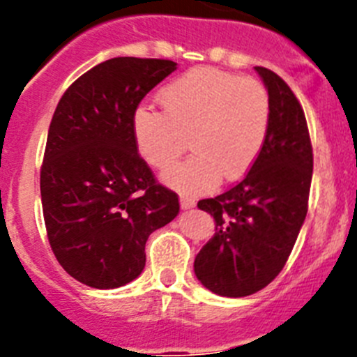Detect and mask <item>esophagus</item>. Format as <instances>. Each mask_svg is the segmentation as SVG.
I'll list each match as a JSON object with an SVG mask.
<instances>
[{
  "label": "esophagus",
  "instance_id": "obj_1",
  "mask_svg": "<svg viewBox=\"0 0 357 357\" xmlns=\"http://www.w3.org/2000/svg\"><path fill=\"white\" fill-rule=\"evenodd\" d=\"M195 206H197V202H195L191 197H181V207H182V209H184V211L193 209Z\"/></svg>",
  "mask_w": 357,
  "mask_h": 357
}]
</instances>
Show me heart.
<instances>
[{"instance_id":"1","label":"heart","mask_w":357,"mask_h":357,"mask_svg":"<svg viewBox=\"0 0 357 357\" xmlns=\"http://www.w3.org/2000/svg\"><path fill=\"white\" fill-rule=\"evenodd\" d=\"M164 112L141 107L134 116L139 153L168 168L189 146L195 153L164 172L166 184L185 195L207 193L225 176L238 181L259 157L272 105L259 80L216 68H197L159 93Z\"/></svg>"}]
</instances>
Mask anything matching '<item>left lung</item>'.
<instances>
[{
    "label": "left lung",
    "instance_id": "obj_1",
    "mask_svg": "<svg viewBox=\"0 0 357 357\" xmlns=\"http://www.w3.org/2000/svg\"><path fill=\"white\" fill-rule=\"evenodd\" d=\"M272 116L259 157L239 184L198 202L216 234L195 257V273L216 295L247 296L280 273L307 214L313 146L301 102L277 73L255 66Z\"/></svg>",
    "mask_w": 357,
    "mask_h": 357
}]
</instances>
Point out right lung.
Returning a JSON list of instances; mask_svg holds the SVG:
<instances>
[{
    "label": "right lung",
    "instance_id": "1",
    "mask_svg": "<svg viewBox=\"0 0 357 357\" xmlns=\"http://www.w3.org/2000/svg\"><path fill=\"white\" fill-rule=\"evenodd\" d=\"M173 61L116 56L73 82L50 123L40 198L56 261L78 282L112 289L139 277L153 230L181 211L137 151L141 100Z\"/></svg>",
    "mask_w": 357,
    "mask_h": 357
}]
</instances>
